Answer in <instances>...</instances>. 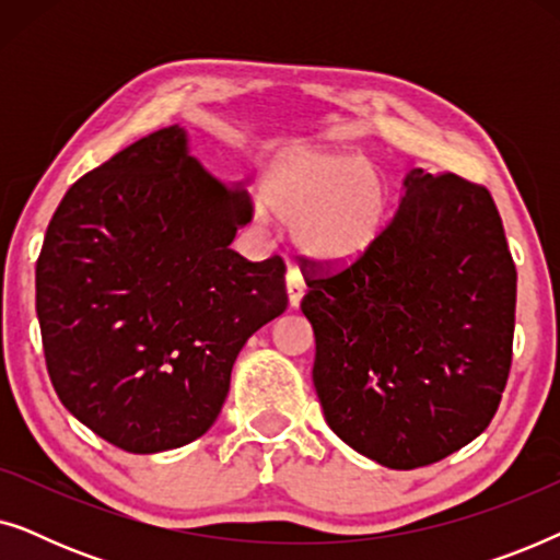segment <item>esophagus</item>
Wrapping results in <instances>:
<instances>
[{
    "label": "esophagus",
    "instance_id": "34e87169",
    "mask_svg": "<svg viewBox=\"0 0 560 560\" xmlns=\"http://www.w3.org/2000/svg\"><path fill=\"white\" fill-rule=\"evenodd\" d=\"M285 285H288L290 305L298 308V305H301V301H303V295H305V282H303V275H301V270H298V267H290V270H288Z\"/></svg>",
    "mask_w": 560,
    "mask_h": 560
}]
</instances>
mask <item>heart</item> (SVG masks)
I'll list each match as a JSON object with an SVG mask.
<instances>
[{"instance_id": "heart-1", "label": "heart", "mask_w": 560, "mask_h": 560, "mask_svg": "<svg viewBox=\"0 0 560 560\" xmlns=\"http://www.w3.org/2000/svg\"><path fill=\"white\" fill-rule=\"evenodd\" d=\"M262 203L285 224L313 262L349 267L377 247L389 219V190L359 155L303 152L275 163L262 178ZM257 221H267L255 209Z\"/></svg>"}]
</instances>
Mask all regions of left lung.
<instances>
[{
  "label": "left lung",
  "mask_w": 560,
  "mask_h": 560,
  "mask_svg": "<svg viewBox=\"0 0 560 560\" xmlns=\"http://www.w3.org/2000/svg\"><path fill=\"white\" fill-rule=\"evenodd\" d=\"M393 221L343 270L308 265L301 311L316 336L326 423L387 469L464 448L500 408L517 270L485 186L410 171Z\"/></svg>",
  "instance_id": "1"
}]
</instances>
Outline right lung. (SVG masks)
Returning a JSON list of instances; mask_svg holds the SVG:
<instances>
[{
  "instance_id": "right-lung-1",
  "label": "right lung",
  "mask_w": 560,
  "mask_h": 560,
  "mask_svg": "<svg viewBox=\"0 0 560 560\" xmlns=\"http://www.w3.org/2000/svg\"><path fill=\"white\" fill-rule=\"evenodd\" d=\"M249 196L158 129L73 183L35 270L45 364L68 412L129 454L196 441L219 418L232 366L288 308L280 257L229 244Z\"/></svg>"
}]
</instances>
